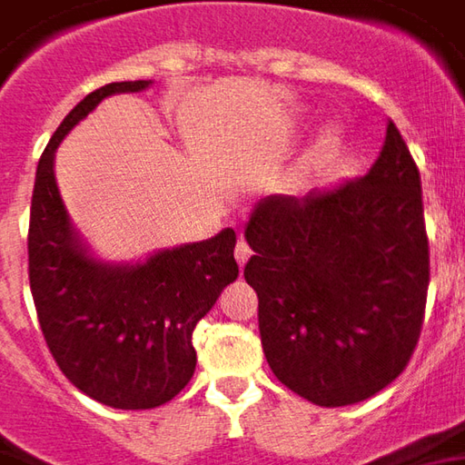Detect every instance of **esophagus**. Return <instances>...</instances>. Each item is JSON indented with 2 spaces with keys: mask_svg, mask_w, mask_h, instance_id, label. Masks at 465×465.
Listing matches in <instances>:
<instances>
[{
  "mask_svg": "<svg viewBox=\"0 0 465 465\" xmlns=\"http://www.w3.org/2000/svg\"><path fill=\"white\" fill-rule=\"evenodd\" d=\"M248 258H251V248H248V242H245V240H238V245H235V261H238L240 268L248 263Z\"/></svg>",
  "mask_w": 465,
  "mask_h": 465,
  "instance_id": "34e87169",
  "label": "esophagus"
}]
</instances>
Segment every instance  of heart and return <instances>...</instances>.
I'll return each mask as SVG.
<instances>
[{"instance_id":"heart-1","label":"heart","mask_w":465,"mask_h":465,"mask_svg":"<svg viewBox=\"0 0 465 465\" xmlns=\"http://www.w3.org/2000/svg\"><path fill=\"white\" fill-rule=\"evenodd\" d=\"M306 121H309V114L303 108L293 111L286 121L288 134H296V131L303 129ZM344 149H347V129L341 124H336V121L324 124L322 129L313 134L312 141L306 143V149L296 159V164L288 174V187L291 190H303L312 182L324 177L326 172L341 159Z\"/></svg>"}]
</instances>
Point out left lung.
Masks as SVG:
<instances>
[{
	"label": "left lung",
	"instance_id": "1",
	"mask_svg": "<svg viewBox=\"0 0 465 465\" xmlns=\"http://www.w3.org/2000/svg\"><path fill=\"white\" fill-rule=\"evenodd\" d=\"M245 240L242 275L278 382L344 408L398 380L420 336L430 255L420 172L392 121L364 177L263 197Z\"/></svg>",
	"mask_w": 465,
	"mask_h": 465
}]
</instances>
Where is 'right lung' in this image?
<instances>
[{
	"label": "right lung",
	"instance_id": "right-lung-1",
	"mask_svg": "<svg viewBox=\"0 0 465 465\" xmlns=\"http://www.w3.org/2000/svg\"><path fill=\"white\" fill-rule=\"evenodd\" d=\"M152 83L124 80L88 93L53 134L32 192L30 288L45 341L80 392L116 410L159 408L184 390L197 364L192 331L238 278L232 227L136 263H114L93 255L67 214L57 146L104 98Z\"/></svg>",
	"mask_w": 465,
	"mask_h": 465
}]
</instances>
